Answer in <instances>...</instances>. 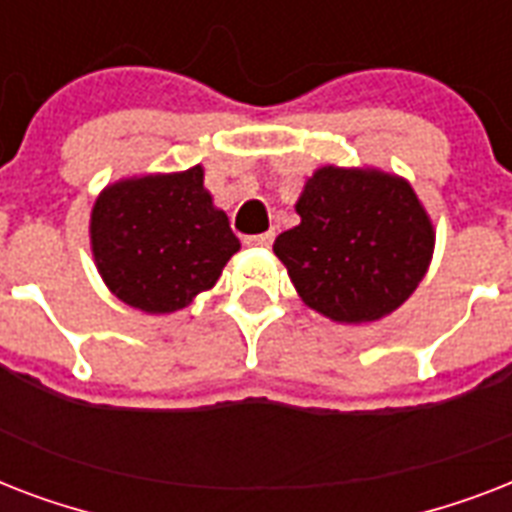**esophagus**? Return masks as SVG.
<instances>
[{"label": "esophagus", "mask_w": 512, "mask_h": 512, "mask_svg": "<svg viewBox=\"0 0 512 512\" xmlns=\"http://www.w3.org/2000/svg\"><path fill=\"white\" fill-rule=\"evenodd\" d=\"M273 239H276V233L273 231H265V233H257V236H247V244L249 247H271Z\"/></svg>", "instance_id": "34e87169"}]
</instances>
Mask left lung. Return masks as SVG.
<instances>
[{
    "instance_id": "obj_1",
    "label": "left lung",
    "mask_w": 512,
    "mask_h": 512,
    "mask_svg": "<svg viewBox=\"0 0 512 512\" xmlns=\"http://www.w3.org/2000/svg\"><path fill=\"white\" fill-rule=\"evenodd\" d=\"M300 225L273 252L308 308L337 324L380 321L420 287L436 228L409 180L372 167H319L295 204Z\"/></svg>"
}]
</instances>
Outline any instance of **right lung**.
Masks as SVG:
<instances>
[{"label": "right lung", "mask_w": 512, "mask_h": 512, "mask_svg": "<svg viewBox=\"0 0 512 512\" xmlns=\"http://www.w3.org/2000/svg\"><path fill=\"white\" fill-rule=\"evenodd\" d=\"M90 247L100 279L122 303L162 316L215 287L241 244L196 164L106 185L92 204Z\"/></svg>", "instance_id": "right-lung-1"}]
</instances>
